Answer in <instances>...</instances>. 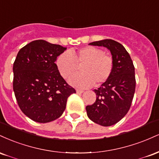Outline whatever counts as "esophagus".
Returning <instances> with one entry per match:
<instances>
[{"label": "esophagus", "mask_w": 159, "mask_h": 159, "mask_svg": "<svg viewBox=\"0 0 159 159\" xmlns=\"http://www.w3.org/2000/svg\"><path fill=\"white\" fill-rule=\"evenodd\" d=\"M76 92H77V93H82L84 92V90H79V89H76Z\"/></svg>", "instance_id": "esophagus-1"}]
</instances>
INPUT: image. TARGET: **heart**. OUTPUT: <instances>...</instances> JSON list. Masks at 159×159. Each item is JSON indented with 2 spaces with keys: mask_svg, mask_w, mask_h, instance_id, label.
<instances>
[{
  "mask_svg": "<svg viewBox=\"0 0 159 159\" xmlns=\"http://www.w3.org/2000/svg\"><path fill=\"white\" fill-rule=\"evenodd\" d=\"M60 74L68 79L81 66V74L70 78L69 83L81 88H87L94 84L98 87L106 82L112 74L114 61L112 57L105 54L101 48L86 46L75 52L62 53L56 60Z\"/></svg>",
  "mask_w": 159,
  "mask_h": 159,
  "instance_id": "obj_1",
  "label": "heart"
}]
</instances>
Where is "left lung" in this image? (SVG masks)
<instances>
[{"label":"left lung","instance_id":"8db88e82","mask_svg":"<svg viewBox=\"0 0 159 159\" xmlns=\"http://www.w3.org/2000/svg\"><path fill=\"white\" fill-rule=\"evenodd\" d=\"M90 45L106 47L114 61L111 77L99 88L94 90L96 102L86 107L88 117L103 126L114 125L122 120L132 105L135 91L134 66L123 45L113 39L93 42Z\"/></svg>","mask_w":159,"mask_h":159}]
</instances>
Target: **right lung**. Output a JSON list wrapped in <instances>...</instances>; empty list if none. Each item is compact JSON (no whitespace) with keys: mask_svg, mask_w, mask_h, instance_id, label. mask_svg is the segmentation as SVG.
Here are the masks:
<instances>
[{"mask_svg":"<svg viewBox=\"0 0 159 159\" xmlns=\"http://www.w3.org/2000/svg\"><path fill=\"white\" fill-rule=\"evenodd\" d=\"M66 49L45 40H35L20 49L13 63L16 101L24 114L37 123L59 118L67 98L76 93L61 75L55 63Z\"/></svg>","mask_w":159,"mask_h":159,"instance_id":"add662e5","label":"right lung"}]
</instances>
